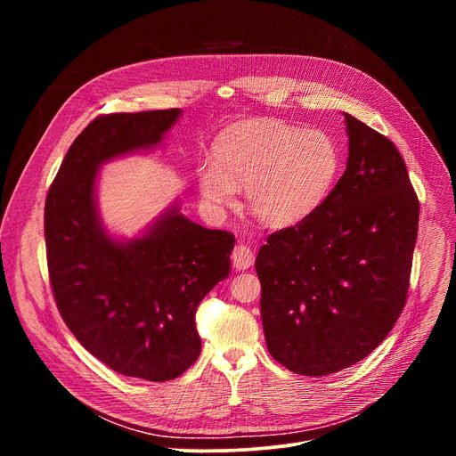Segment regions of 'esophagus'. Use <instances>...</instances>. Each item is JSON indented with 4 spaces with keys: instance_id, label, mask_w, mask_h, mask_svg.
Listing matches in <instances>:
<instances>
[{
    "instance_id": "esophagus-1",
    "label": "esophagus",
    "mask_w": 456,
    "mask_h": 456,
    "mask_svg": "<svg viewBox=\"0 0 456 456\" xmlns=\"http://www.w3.org/2000/svg\"><path fill=\"white\" fill-rule=\"evenodd\" d=\"M254 252L247 245H236L232 250V264L238 271H245L254 265Z\"/></svg>"
}]
</instances>
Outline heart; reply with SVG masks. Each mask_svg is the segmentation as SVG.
<instances>
[{
	"instance_id": "1",
	"label": "heart",
	"mask_w": 456,
	"mask_h": 456,
	"mask_svg": "<svg viewBox=\"0 0 456 456\" xmlns=\"http://www.w3.org/2000/svg\"><path fill=\"white\" fill-rule=\"evenodd\" d=\"M338 171L339 151L327 134L259 118L218 137L213 164L199 171V187L213 206H232L238 187H245L248 211L259 222L289 227L324 200Z\"/></svg>"
}]
</instances>
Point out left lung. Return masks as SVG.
I'll list each match as a JSON object with an SVG mask.
<instances>
[{
	"mask_svg": "<svg viewBox=\"0 0 456 456\" xmlns=\"http://www.w3.org/2000/svg\"><path fill=\"white\" fill-rule=\"evenodd\" d=\"M346 169L306 218L267 238L256 257L271 355L324 377L371 354L410 289L419 199L387 137L345 113Z\"/></svg>",
	"mask_w": 456,
	"mask_h": 456,
	"instance_id": "obj_1",
	"label": "left lung"
}]
</instances>
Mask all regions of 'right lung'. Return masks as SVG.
Wrapping results in <instances>:
<instances>
[{"label": "right lung", "mask_w": 456, "mask_h": 456, "mask_svg": "<svg viewBox=\"0 0 456 456\" xmlns=\"http://www.w3.org/2000/svg\"><path fill=\"white\" fill-rule=\"evenodd\" d=\"M178 108L95 117L70 146L45 202L48 278L76 339L113 371L151 382L199 359L197 306L227 278L234 234L169 211L141 240L102 231L94 185L101 162L160 142Z\"/></svg>", "instance_id": "add662e5"}]
</instances>
